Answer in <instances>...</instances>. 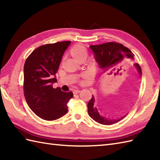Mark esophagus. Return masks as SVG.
Returning a JSON list of instances; mask_svg holds the SVG:
<instances>
[{
	"label": "esophagus",
	"instance_id": "obj_1",
	"mask_svg": "<svg viewBox=\"0 0 160 160\" xmlns=\"http://www.w3.org/2000/svg\"><path fill=\"white\" fill-rule=\"evenodd\" d=\"M80 90H78V89H76V90H73V94L74 95H77L78 93H80Z\"/></svg>",
	"mask_w": 160,
	"mask_h": 160
}]
</instances>
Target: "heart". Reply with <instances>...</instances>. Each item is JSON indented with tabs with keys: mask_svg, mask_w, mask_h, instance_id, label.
Here are the masks:
<instances>
[{
	"mask_svg": "<svg viewBox=\"0 0 160 160\" xmlns=\"http://www.w3.org/2000/svg\"><path fill=\"white\" fill-rule=\"evenodd\" d=\"M70 54L73 58L78 62L80 60L87 58L88 56V52L86 47L80 44L73 45L70 49Z\"/></svg>",
	"mask_w": 160,
	"mask_h": 160,
	"instance_id": "heart-1",
	"label": "heart"
}]
</instances>
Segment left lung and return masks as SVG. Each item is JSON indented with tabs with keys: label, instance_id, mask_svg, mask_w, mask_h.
<instances>
[{
	"label": "left lung",
	"instance_id": "obj_1",
	"mask_svg": "<svg viewBox=\"0 0 160 160\" xmlns=\"http://www.w3.org/2000/svg\"><path fill=\"white\" fill-rule=\"evenodd\" d=\"M90 49L94 55V58L98 66L105 74L112 73L124 68L128 64V60H134V54L127 47L117 42H107L98 45H91ZM139 76H142V69L138 63L134 64ZM95 104L93 96L87 104L89 116L96 122L104 125H111L123 119L126 115L117 119H110L102 115Z\"/></svg>",
	"mask_w": 160,
	"mask_h": 160
}]
</instances>
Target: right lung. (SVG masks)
Here are the masks:
<instances>
[{
    "label": "right lung",
    "mask_w": 160,
    "mask_h": 160,
    "mask_svg": "<svg viewBox=\"0 0 160 160\" xmlns=\"http://www.w3.org/2000/svg\"><path fill=\"white\" fill-rule=\"evenodd\" d=\"M71 41L47 44L36 49L24 65V94L29 108L45 120H55L68 111L67 102L73 96L71 91L53 89L56 73L63 54Z\"/></svg>",
    "instance_id": "obj_1"
}]
</instances>
